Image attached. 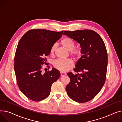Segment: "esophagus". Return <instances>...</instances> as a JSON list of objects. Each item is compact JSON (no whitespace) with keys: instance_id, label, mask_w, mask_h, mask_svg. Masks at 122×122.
<instances>
[{"instance_id":"34e87169","label":"esophagus","mask_w":122,"mask_h":122,"mask_svg":"<svg viewBox=\"0 0 122 122\" xmlns=\"http://www.w3.org/2000/svg\"><path fill=\"white\" fill-rule=\"evenodd\" d=\"M66 75V73H64V72H61V77H62V76H64Z\"/></svg>"}]
</instances>
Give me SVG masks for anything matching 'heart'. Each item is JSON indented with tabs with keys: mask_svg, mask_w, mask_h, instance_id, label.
Segmentation results:
<instances>
[{
	"mask_svg": "<svg viewBox=\"0 0 122 122\" xmlns=\"http://www.w3.org/2000/svg\"><path fill=\"white\" fill-rule=\"evenodd\" d=\"M61 45L67 51L70 52V54L72 56L74 59L78 60L81 58L82 55V50L80 49H74L75 45L74 41L68 37H65L61 40ZM56 48V45L54 44L50 50V53L53 55ZM53 66L54 67L61 72H66L73 66V62L70 59L66 60H58L54 62Z\"/></svg>",
	"mask_w": 122,
	"mask_h": 122,
	"instance_id": "heart-1",
	"label": "heart"
}]
</instances>
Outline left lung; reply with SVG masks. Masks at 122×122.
<instances>
[{"label": "left lung", "mask_w": 122, "mask_h": 122, "mask_svg": "<svg viewBox=\"0 0 122 122\" xmlns=\"http://www.w3.org/2000/svg\"><path fill=\"white\" fill-rule=\"evenodd\" d=\"M63 34L80 45L82 56L73 69L69 72L70 82L66 86L68 96L79 103L89 102L101 91L105 83L108 57L102 39L95 31L88 30L65 31Z\"/></svg>", "instance_id": "obj_1"}]
</instances>
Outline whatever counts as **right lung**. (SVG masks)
Instances as JSON below:
<instances>
[{
	"label": "right lung",
	"mask_w": 122,
	"mask_h": 122,
	"mask_svg": "<svg viewBox=\"0 0 122 122\" xmlns=\"http://www.w3.org/2000/svg\"><path fill=\"white\" fill-rule=\"evenodd\" d=\"M63 31L31 30L19 41L14 59V70L19 88L30 99L39 102L50 95L51 86L61 76L55 68L43 74L42 66L53 45L62 36Z\"/></svg>",
	"instance_id": "right-lung-1"
}]
</instances>
